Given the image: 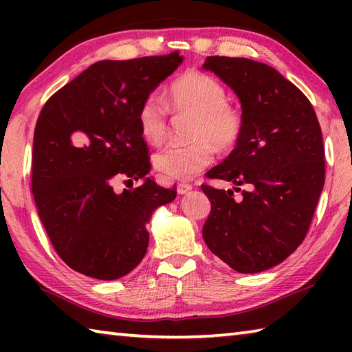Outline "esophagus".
I'll return each mask as SVG.
<instances>
[{
    "label": "esophagus",
    "mask_w": 352,
    "mask_h": 352,
    "mask_svg": "<svg viewBox=\"0 0 352 352\" xmlns=\"http://www.w3.org/2000/svg\"><path fill=\"white\" fill-rule=\"evenodd\" d=\"M190 189H192V184L180 182V183H178V186H177V192H178V194H186L188 190H190Z\"/></svg>",
    "instance_id": "1"
}]
</instances>
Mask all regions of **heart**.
Here are the masks:
<instances>
[{
    "label": "heart",
    "mask_w": 352,
    "mask_h": 352,
    "mask_svg": "<svg viewBox=\"0 0 352 352\" xmlns=\"http://www.w3.org/2000/svg\"><path fill=\"white\" fill-rule=\"evenodd\" d=\"M172 110L195 118L189 146H170L155 155V168L175 180H190L211 166L216 148L228 152L241 141L245 121L228 102V91L216 77L197 69L184 71L169 85ZM140 133L151 144L168 135V107L157 94H147L136 111Z\"/></svg>",
    "instance_id": "b5f03b06"
}]
</instances>
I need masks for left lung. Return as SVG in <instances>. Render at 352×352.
I'll return each instance as SVG.
<instances>
[{
    "label": "left lung",
    "instance_id": "left-lung-1",
    "mask_svg": "<svg viewBox=\"0 0 352 352\" xmlns=\"http://www.w3.org/2000/svg\"><path fill=\"white\" fill-rule=\"evenodd\" d=\"M241 99V141L208 178L234 190L201 184L211 212L201 230L208 248L241 273L272 269L305 241L324 184V146L305 93L269 65L241 57H206Z\"/></svg>",
    "mask_w": 352,
    "mask_h": 352
}]
</instances>
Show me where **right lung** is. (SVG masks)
Masks as SVG:
<instances>
[{
	"label": "right lung",
	"mask_w": 352,
	"mask_h": 352,
	"mask_svg": "<svg viewBox=\"0 0 352 352\" xmlns=\"http://www.w3.org/2000/svg\"><path fill=\"white\" fill-rule=\"evenodd\" d=\"M182 60L178 51L100 60L52 94L40 111L34 200L56 253L82 275L118 279L132 272L147 252L152 211L175 199V188L152 178L121 194L113 182L140 180L151 170L136 111Z\"/></svg>",
	"instance_id": "obj_1"
}]
</instances>
